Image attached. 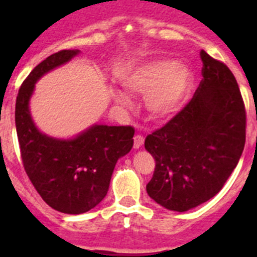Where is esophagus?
<instances>
[{
  "label": "esophagus",
  "instance_id": "1",
  "mask_svg": "<svg viewBox=\"0 0 257 257\" xmlns=\"http://www.w3.org/2000/svg\"><path fill=\"white\" fill-rule=\"evenodd\" d=\"M144 143V137L141 136V134H137L136 137H134V148L136 149H139V148L142 147Z\"/></svg>",
  "mask_w": 257,
  "mask_h": 257
}]
</instances>
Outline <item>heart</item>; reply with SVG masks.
I'll return each instance as SVG.
<instances>
[{"mask_svg":"<svg viewBox=\"0 0 257 257\" xmlns=\"http://www.w3.org/2000/svg\"><path fill=\"white\" fill-rule=\"evenodd\" d=\"M191 82V73L184 64L173 61H157L137 69L125 80V85L134 93L148 95V110L157 120L175 114L183 105ZM116 100L128 104L124 94L118 93Z\"/></svg>","mask_w":257,"mask_h":257,"instance_id":"b5f03b06","label":"heart"}]
</instances>
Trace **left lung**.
Masks as SVG:
<instances>
[{"label": "left lung", "instance_id": "8db88e82", "mask_svg": "<svg viewBox=\"0 0 257 257\" xmlns=\"http://www.w3.org/2000/svg\"><path fill=\"white\" fill-rule=\"evenodd\" d=\"M200 58L203 79L193 98L144 143L155 159L148 195L179 212L216 195L245 147L246 110L234 74L205 51Z\"/></svg>", "mask_w": 257, "mask_h": 257}]
</instances>
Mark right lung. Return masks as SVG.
I'll return each instance as SVG.
<instances>
[{"label":"right lung","instance_id":"add662e5","mask_svg":"<svg viewBox=\"0 0 257 257\" xmlns=\"http://www.w3.org/2000/svg\"><path fill=\"white\" fill-rule=\"evenodd\" d=\"M78 53L62 49L36 66L21 84L15 112L23 168L41 198L64 214H83L104 199L114 167L131 152L134 136L131 125H93L74 139L59 141L36 128L28 108L35 83Z\"/></svg>","mask_w":257,"mask_h":257}]
</instances>
